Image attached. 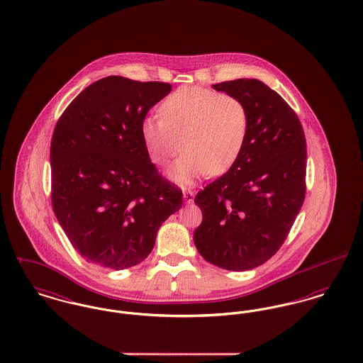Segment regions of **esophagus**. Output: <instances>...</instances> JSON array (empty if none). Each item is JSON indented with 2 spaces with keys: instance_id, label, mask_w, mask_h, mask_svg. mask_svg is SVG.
I'll return each instance as SVG.
<instances>
[{
  "instance_id": "1",
  "label": "esophagus",
  "mask_w": 363,
  "mask_h": 363,
  "mask_svg": "<svg viewBox=\"0 0 363 363\" xmlns=\"http://www.w3.org/2000/svg\"><path fill=\"white\" fill-rule=\"evenodd\" d=\"M193 199H194V193H193L192 191H185V192H184V200H185V203L191 204V203H193Z\"/></svg>"
}]
</instances>
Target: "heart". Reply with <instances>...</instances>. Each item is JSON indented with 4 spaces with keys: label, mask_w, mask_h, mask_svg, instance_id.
Segmentation results:
<instances>
[{
    "label": "heart",
    "mask_w": 363,
    "mask_h": 363,
    "mask_svg": "<svg viewBox=\"0 0 363 363\" xmlns=\"http://www.w3.org/2000/svg\"><path fill=\"white\" fill-rule=\"evenodd\" d=\"M160 115L143 119L141 137L159 166L167 164L181 147L185 150L170 171L171 178L181 185H191L207 172L218 175L229 170L248 134L245 104L207 87L174 90L162 103Z\"/></svg>",
    "instance_id": "b5f03b06"
}]
</instances>
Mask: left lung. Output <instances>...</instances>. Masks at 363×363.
Segmentation results:
<instances>
[{
  "label": "left lung",
  "mask_w": 363,
  "mask_h": 363,
  "mask_svg": "<svg viewBox=\"0 0 363 363\" xmlns=\"http://www.w3.org/2000/svg\"><path fill=\"white\" fill-rule=\"evenodd\" d=\"M248 109V134L233 166L196 194L203 213L194 230L207 262L251 270L276 255L306 196V137L296 112L257 79L213 85Z\"/></svg>",
  "instance_id": "8db88e82"
}]
</instances>
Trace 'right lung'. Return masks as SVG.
I'll list each match as a JSON object with an SVG mask.
<instances>
[{
  "instance_id": "add662e5",
  "label": "right lung",
  "mask_w": 363,
  "mask_h": 363,
  "mask_svg": "<svg viewBox=\"0 0 363 363\" xmlns=\"http://www.w3.org/2000/svg\"><path fill=\"white\" fill-rule=\"evenodd\" d=\"M170 84L107 77L81 91L50 144L52 207L87 262L123 270L150 255L162 223L182 207V191L150 162L141 137L148 111Z\"/></svg>"
}]
</instances>
